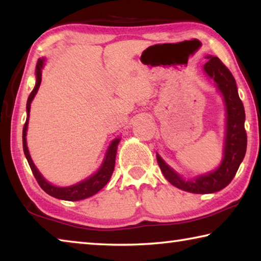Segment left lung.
<instances>
[{"instance_id":"obj_1","label":"left lung","mask_w":261,"mask_h":261,"mask_svg":"<svg viewBox=\"0 0 261 261\" xmlns=\"http://www.w3.org/2000/svg\"><path fill=\"white\" fill-rule=\"evenodd\" d=\"M204 70L215 81L216 86L223 95L227 107L226 146H224L222 162L213 173L199 176L194 179L184 180L171 168L168 167L160 156L156 155L159 166L168 182L184 191L201 194L220 191L231 182L245 156L247 144L244 127V106L238 96L235 78L216 56L208 57V62L204 65Z\"/></svg>"}]
</instances>
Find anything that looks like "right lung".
Returning a JSON list of instances; mask_svg holds the SVG:
<instances>
[{
  "label": "right lung",
  "instance_id": "add662e5",
  "mask_svg": "<svg viewBox=\"0 0 261 261\" xmlns=\"http://www.w3.org/2000/svg\"><path fill=\"white\" fill-rule=\"evenodd\" d=\"M43 59H39L37 63V69H35V74H37V83H35V86L33 91L31 92V94L28 99V103H26V112H28V117H26V122L23 127V148L25 156L28 159V162L31 167V170L34 175L37 182L40 185V188L45 191L46 193L49 194L51 197H55L57 199H63V200H69V201H77L85 199L91 196H93L98 191H100L106 184L108 183V180L112 177V174L114 171L115 167V158H116V152H117V145L120 143V139H115L108 148L107 155H106L105 161L101 166L100 169L96 171V173L88 177L87 179L83 180V182L74 184L72 187H67V188H59L54 187L50 183H48L47 180L42 177L41 174L39 173L37 168H35L32 159L30 156L28 145H26V131H28V124H29V117H30V109H31V102L34 98V95L37 94V92L40 87L41 84V77H42V68H43Z\"/></svg>",
  "mask_w": 261,
  "mask_h": 261
}]
</instances>
